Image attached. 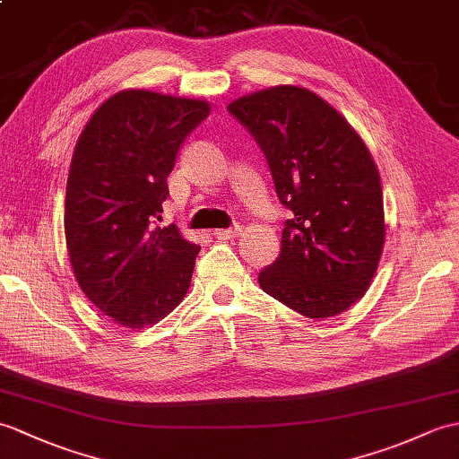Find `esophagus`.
<instances>
[{
	"instance_id": "obj_1",
	"label": "esophagus",
	"mask_w": 459,
	"mask_h": 459,
	"mask_svg": "<svg viewBox=\"0 0 459 459\" xmlns=\"http://www.w3.org/2000/svg\"><path fill=\"white\" fill-rule=\"evenodd\" d=\"M238 232H240V227H238V225H234V227H230V229H217V230H212V234H215V237L221 238V240H229V238L238 237Z\"/></svg>"
}]
</instances>
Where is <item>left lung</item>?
Returning <instances> with one entry per match:
<instances>
[{"mask_svg":"<svg viewBox=\"0 0 459 459\" xmlns=\"http://www.w3.org/2000/svg\"><path fill=\"white\" fill-rule=\"evenodd\" d=\"M268 160L275 194L293 212L262 290L308 318L344 313L364 297L385 242L383 191L366 143L333 105L297 85L234 100Z\"/></svg>","mask_w":459,"mask_h":459,"instance_id":"8db88e82","label":"left lung"}]
</instances>
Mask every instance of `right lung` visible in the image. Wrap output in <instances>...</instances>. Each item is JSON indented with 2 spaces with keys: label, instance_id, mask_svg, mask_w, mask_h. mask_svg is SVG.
I'll list each match as a JSON object with an SVG mask.
<instances>
[{
  "label": "right lung",
  "instance_id": "obj_1",
  "mask_svg": "<svg viewBox=\"0 0 459 459\" xmlns=\"http://www.w3.org/2000/svg\"><path fill=\"white\" fill-rule=\"evenodd\" d=\"M209 111L204 100L125 90L100 105L74 148L70 264L85 297L117 325H154L189 290L199 247L156 221L179 148Z\"/></svg>",
  "mask_w": 459,
  "mask_h": 459
}]
</instances>
